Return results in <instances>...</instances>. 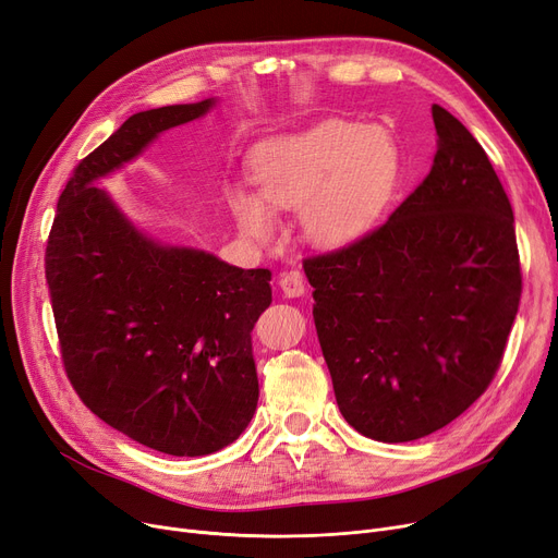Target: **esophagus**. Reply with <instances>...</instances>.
<instances>
[{"label": "esophagus", "mask_w": 558, "mask_h": 558, "mask_svg": "<svg viewBox=\"0 0 558 558\" xmlns=\"http://www.w3.org/2000/svg\"><path fill=\"white\" fill-rule=\"evenodd\" d=\"M280 289L282 294L287 299H299L305 294V284H303V278L296 274V271H289V274H282L280 276Z\"/></svg>", "instance_id": "1"}]
</instances>
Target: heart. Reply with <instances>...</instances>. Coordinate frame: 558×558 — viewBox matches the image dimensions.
<instances>
[{
  "label": "heart",
  "mask_w": 558,
  "mask_h": 558,
  "mask_svg": "<svg viewBox=\"0 0 558 558\" xmlns=\"http://www.w3.org/2000/svg\"><path fill=\"white\" fill-rule=\"evenodd\" d=\"M395 145L378 130L328 123L259 145L251 159L257 193L234 186L239 230L257 244L278 234L276 211H301L307 241L342 248L365 234L392 196Z\"/></svg>",
  "instance_id": "obj_1"
}]
</instances>
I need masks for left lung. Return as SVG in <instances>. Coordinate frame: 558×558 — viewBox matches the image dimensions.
Here are the masks:
<instances>
[{
  "label": "left lung",
  "instance_id": "left-lung-1",
  "mask_svg": "<svg viewBox=\"0 0 558 558\" xmlns=\"http://www.w3.org/2000/svg\"><path fill=\"white\" fill-rule=\"evenodd\" d=\"M430 173L378 230L303 262L339 413L410 442L486 392L515 322L513 209L468 128L433 105Z\"/></svg>",
  "mask_w": 558,
  "mask_h": 558
}]
</instances>
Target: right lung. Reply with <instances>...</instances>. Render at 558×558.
<instances>
[{
  "instance_id": "obj_1",
  "label": "right lung",
  "mask_w": 558,
  "mask_h": 558,
  "mask_svg": "<svg viewBox=\"0 0 558 558\" xmlns=\"http://www.w3.org/2000/svg\"><path fill=\"white\" fill-rule=\"evenodd\" d=\"M216 98L130 116L65 184L45 278L65 374L90 413L171 456H207L251 424L259 385L251 332L271 271L141 232L95 186Z\"/></svg>"
}]
</instances>
